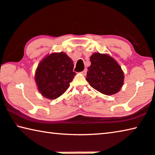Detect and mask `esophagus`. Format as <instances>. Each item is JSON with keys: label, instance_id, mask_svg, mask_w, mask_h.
Returning a JSON list of instances; mask_svg holds the SVG:
<instances>
[{"label": "esophagus", "instance_id": "34e87169", "mask_svg": "<svg viewBox=\"0 0 155 155\" xmlns=\"http://www.w3.org/2000/svg\"><path fill=\"white\" fill-rule=\"evenodd\" d=\"M87 68H85V69L83 71H82V72H81V73H82V74L85 75L86 74H87Z\"/></svg>", "mask_w": 155, "mask_h": 155}]
</instances>
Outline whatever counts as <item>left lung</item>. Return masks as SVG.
Returning a JSON list of instances; mask_svg holds the SVG:
<instances>
[{
	"label": "left lung",
	"instance_id": "8db88e82",
	"mask_svg": "<svg viewBox=\"0 0 155 155\" xmlns=\"http://www.w3.org/2000/svg\"><path fill=\"white\" fill-rule=\"evenodd\" d=\"M90 61L86 80L91 87L107 96L120 91L124 73L115 59L107 54L95 53L90 57Z\"/></svg>",
	"mask_w": 155,
	"mask_h": 155
}]
</instances>
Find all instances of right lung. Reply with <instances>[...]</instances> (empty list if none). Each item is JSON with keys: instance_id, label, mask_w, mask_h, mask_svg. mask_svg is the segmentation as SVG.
I'll return each instance as SVG.
<instances>
[{"instance_id": "obj_1", "label": "right lung", "mask_w": 155, "mask_h": 155, "mask_svg": "<svg viewBox=\"0 0 155 155\" xmlns=\"http://www.w3.org/2000/svg\"><path fill=\"white\" fill-rule=\"evenodd\" d=\"M74 64L66 53H54L39 64L35 72V82L43 96L53 100L62 95L76 75Z\"/></svg>"}]
</instances>
